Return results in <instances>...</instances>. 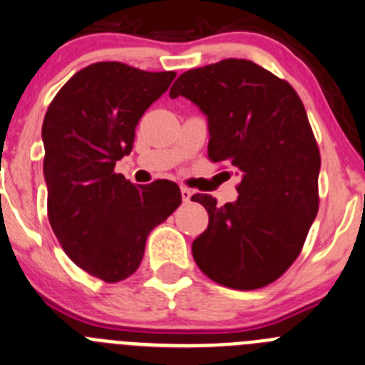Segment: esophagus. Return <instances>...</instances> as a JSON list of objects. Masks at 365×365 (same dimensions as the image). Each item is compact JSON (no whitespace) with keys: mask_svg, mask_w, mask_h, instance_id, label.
<instances>
[{"mask_svg":"<svg viewBox=\"0 0 365 365\" xmlns=\"http://www.w3.org/2000/svg\"><path fill=\"white\" fill-rule=\"evenodd\" d=\"M192 190L188 188H180V197H182V202H190V199H192Z\"/></svg>","mask_w":365,"mask_h":365,"instance_id":"34e87169","label":"esophagus"}]
</instances>
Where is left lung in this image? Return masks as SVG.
Returning a JSON list of instances; mask_svg holds the SVG:
<instances>
[{"mask_svg": "<svg viewBox=\"0 0 365 365\" xmlns=\"http://www.w3.org/2000/svg\"><path fill=\"white\" fill-rule=\"evenodd\" d=\"M177 96L206 114L207 158L242 175L235 202L192 197L210 215L193 259L229 289H262L296 262L317 217L321 154L303 102L289 82L245 58L182 73L170 89Z\"/></svg>", "mask_w": 365, "mask_h": 365, "instance_id": "8db88e82", "label": "left lung"}]
</instances>
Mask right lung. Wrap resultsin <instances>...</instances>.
<instances>
[{
    "label": "right lung",
    "mask_w": 365,
    "mask_h": 365,
    "mask_svg": "<svg viewBox=\"0 0 365 365\" xmlns=\"http://www.w3.org/2000/svg\"><path fill=\"white\" fill-rule=\"evenodd\" d=\"M173 78V71L96 62L62 86L44 116L50 225L71 262L107 283L136 272L150 231L180 204L172 180L134 186L114 173L133 150L140 118Z\"/></svg>",
    "instance_id": "right-lung-1"
}]
</instances>
